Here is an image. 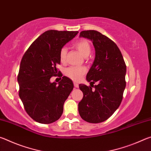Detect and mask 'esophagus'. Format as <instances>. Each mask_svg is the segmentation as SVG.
Returning a JSON list of instances; mask_svg holds the SVG:
<instances>
[{
	"label": "esophagus",
	"mask_w": 151,
	"mask_h": 151,
	"mask_svg": "<svg viewBox=\"0 0 151 151\" xmlns=\"http://www.w3.org/2000/svg\"><path fill=\"white\" fill-rule=\"evenodd\" d=\"M74 86H75V88L78 87V85L77 84V83H75V82H74Z\"/></svg>",
	"instance_id": "obj_1"
}]
</instances>
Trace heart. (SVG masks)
Wrapping results in <instances>:
<instances>
[{"label": "heart", "instance_id": "b5f03b06", "mask_svg": "<svg viewBox=\"0 0 151 151\" xmlns=\"http://www.w3.org/2000/svg\"><path fill=\"white\" fill-rule=\"evenodd\" d=\"M74 47L81 53L84 57H87L91 52V47L88 40L82 39L76 42ZM60 59L61 62H65L67 56V49L63 47L60 50ZM86 72V69L84 67H76V66H70L65 70V75L72 80L78 81L80 80Z\"/></svg>", "mask_w": 151, "mask_h": 151}]
</instances>
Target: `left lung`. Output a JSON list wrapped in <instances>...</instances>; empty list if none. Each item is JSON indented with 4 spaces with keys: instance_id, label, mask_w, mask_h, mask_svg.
Wrapping results in <instances>:
<instances>
[{
    "instance_id": "obj_1",
    "label": "left lung",
    "mask_w": 151,
    "mask_h": 151,
    "mask_svg": "<svg viewBox=\"0 0 151 151\" xmlns=\"http://www.w3.org/2000/svg\"><path fill=\"white\" fill-rule=\"evenodd\" d=\"M80 37L93 42L95 58L86 75L91 86L79 85L83 98L78 103V112L84 121L99 123L108 119L121 103L126 86V65L117 45L101 32L83 30Z\"/></svg>"
}]
</instances>
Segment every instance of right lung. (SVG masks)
I'll return each instance as SVG.
<instances>
[{
	"mask_svg": "<svg viewBox=\"0 0 151 151\" xmlns=\"http://www.w3.org/2000/svg\"><path fill=\"white\" fill-rule=\"evenodd\" d=\"M78 31L50 30L36 39L20 62L17 81L19 96L27 114L39 123L50 124L59 119L63 105L73 89L70 78L63 76L58 84L50 79L59 73L60 50Z\"/></svg>",
	"mask_w": 151,
	"mask_h": 151,
	"instance_id": "right-lung-1",
	"label": "right lung"
}]
</instances>
